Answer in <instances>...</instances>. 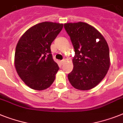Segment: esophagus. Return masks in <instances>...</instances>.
<instances>
[{
    "instance_id": "obj_1",
    "label": "esophagus",
    "mask_w": 123,
    "mask_h": 123,
    "mask_svg": "<svg viewBox=\"0 0 123 123\" xmlns=\"http://www.w3.org/2000/svg\"><path fill=\"white\" fill-rule=\"evenodd\" d=\"M65 60H62L60 61L61 65H63L64 63H65Z\"/></svg>"
}]
</instances>
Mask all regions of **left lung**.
Instances as JSON below:
<instances>
[{
    "label": "left lung",
    "mask_w": 123,
    "mask_h": 123,
    "mask_svg": "<svg viewBox=\"0 0 123 123\" xmlns=\"http://www.w3.org/2000/svg\"><path fill=\"white\" fill-rule=\"evenodd\" d=\"M64 27L75 53L74 69L68 75L69 82L77 89L90 90L102 81L109 68L107 41L99 31L87 23H66Z\"/></svg>",
    "instance_id": "left-lung-1"
}]
</instances>
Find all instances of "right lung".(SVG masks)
Here are the masks:
<instances>
[{"mask_svg": "<svg viewBox=\"0 0 123 123\" xmlns=\"http://www.w3.org/2000/svg\"><path fill=\"white\" fill-rule=\"evenodd\" d=\"M63 26L52 22L39 23L19 39L14 65L20 78L31 89L42 91L54 82L59 67L53 59L50 46Z\"/></svg>", "mask_w": 123, "mask_h": 123, "instance_id": "add662e5", "label": "right lung"}]
</instances>
